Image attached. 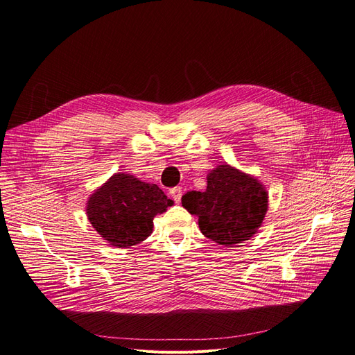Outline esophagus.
<instances>
[{
  "instance_id": "1",
  "label": "esophagus",
  "mask_w": 355,
  "mask_h": 355,
  "mask_svg": "<svg viewBox=\"0 0 355 355\" xmlns=\"http://www.w3.org/2000/svg\"><path fill=\"white\" fill-rule=\"evenodd\" d=\"M169 194L173 196V199L175 200V203H180L181 202V196H182V189L178 186V187H173L169 190Z\"/></svg>"
}]
</instances>
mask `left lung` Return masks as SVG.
Instances as JSON below:
<instances>
[{"label": "left lung", "instance_id": "left-lung-1", "mask_svg": "<svg viewBox=\"0 0 355 355\" xmlns=\"http://www.w3.org/2000/svg\"><path fill=\"white\" fill-rule=\"evenodd\" d=\"M268 194L259 181L230 165L216 166L205 191H187L181 202L199 216L203 236L233 246L252 237L267 212Z\"/></svg>", "mask_w": 355, "mask_h": 355}]
</instances>
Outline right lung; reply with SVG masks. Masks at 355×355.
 Listing matches in <instances>:
<instances>
[{"instance_id": "obj_1", "label": "right lung", "mask_w": 355, "mask_h": 355, "mask_svg": "<svg viewBox=\"0 0 355 355\" xmlns=\"http://www.w3.org/2000/svg\"><path fill=\"white\" fill-rule=\"evenodd\" d=\"M173 205L174 200L168 199L156 184L128 174H115L91 194L87 215L110 245L130 248L150 236L155 215Z\"/></svg>"}]
</instances>
